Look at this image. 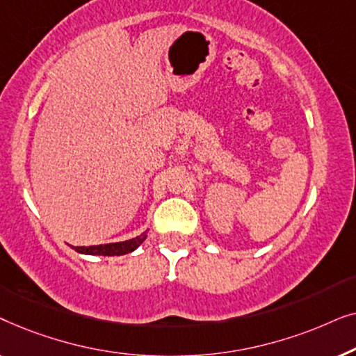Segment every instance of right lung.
I'll use <instances>...</instances> for the list:
<instances>
[{"mask_svg":"<svg viewBox=\"0 0 356 356\" xmlns=\"http://www.w3.org/2000/svg\"><path fill=\"white\" fill-rule=\"evenodd\" d=\"M145 238H147V232L143 235L131 238V240L120 241V243H108V245H95V246H72L81 254H92V256H121L133 252L139 245H143Z\"/></svg>","mask_w":356,"mask_h":356,"instance_id":"right-lung-1","label":"right lung"}]
</instances>
